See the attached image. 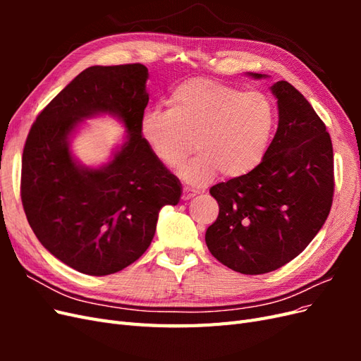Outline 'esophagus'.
Segmentation results:
<instances>
[{
  "instance_id": "obj_1",
  "label": "esophagus",
  "mask_w": 361,
  "mask_h": 361,
  "mask_svg": "<svg viewBox=\"0 0 361 361\" xmlns=\"http://www.w3.org/2000/svg\"><path fill=\"white\" fill-rule=\"evenodd\" d=\"M197 194H199V191H197V190L190 188V187H185V188H183L182 197H183V200H190V199L195 197V195H197Z\"/></svg>"
}]
</instances>
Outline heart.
<instances>
[{"label": "heart", "mask_w": 361, "mask_h": 361, "mask_svg": "<svg viewBox=\"0 0 361 361\" xmlns=\"http://www.w3.org/2000/svg\"><path fill=\"white\" fill-rule=\"evenodd\" d=\"M167 111L147 110L140 120L145 143L162 164L176 167L192 149L199 152L178 170L194 187L218 173L243 178L264 158L274 134L277 113L271 97L243 92L207 78L185 81L171 92Z\"/></svg>", "instance_id": "obj_1"}]
</instances>
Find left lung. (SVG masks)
Instances as JSON below:
<instances>
[{"label": "left lung", "instance_id": "obj_1", "mask_svg": "<svg viewBox=\"0 0 361 361\" xmlns=\"http://www.w3.org/2000/svg\"><path fill=\"white\" fill-rule=\"evenodd\" d=\"M271 92L279 126L262 162L209 190L220 212L207 227L206 245L223 265L248 276L297 257L321 231L334 192L333 145L324 122L288 81L272 84Z\"/></svg>", "mask_w": 361, "mask_h": 361}]
</instances>
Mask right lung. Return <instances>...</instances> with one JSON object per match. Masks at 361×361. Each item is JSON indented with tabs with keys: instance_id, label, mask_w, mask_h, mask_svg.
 Here are the masks:
<instances>
[{
	"instance_id": "1",
	"label": "right lung",
	"mask_w": 361,
	"mask_h": 361,
	"mask_svg": "<svg viewBox=\"0 0 361 361\" xmlns=\"http://www.w3.org/2000/svg\"><path fill=\"white\" fill-rule=\"evenodd\" d=\"M145 64L92 66L73 78L32 123L23 154L20 199L40 244L63 264L108 276L149 248L162 206L178 204L179 179L140 133L149 102ZM117 116L127 137L110 163L76 161L70 137L85 118Z\"/></svg>"
}]
</instances>
